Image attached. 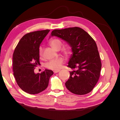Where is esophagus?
I'll list each match as a JSON object with an SVG mask.
<instances>
[{"label":"esophagus","mask_w":120,"mask_h":120,"mask_svg":"<svg viewBox=\"0 0 120 120\" xmlns=\"http://www.w3.org/2000/svg\"><path fill=\"white\" fill-rule=\"evenodd\" d=\"M59 71H60V70H57V71H53L54 74H56V73H57V72H59Z\"/></svg>","instance_id":"34e87169"}]
</instances>
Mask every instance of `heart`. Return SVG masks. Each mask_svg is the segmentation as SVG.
<instances>
[{"label":"heart","instance_id":"heart-1","mask_svg":"<svg viewBox=\"0 0 120 120\" xmlns=\"http://www.w3.org/2000/svg\"><path fill=\"white\" fill-rule=\"evenodd\" d=\"M50 44L53 48L55 49L59 50L60 49L62 45V42L59 38H53L50 41ZM64 53L66 55H68L71 53L70 47L68 45H65L63 49ZM43 48L41 46H40L38 48V56L40 59L43 58ZM64 63V60L62 57H59L56 59L50 60L45 64V67L50 70H58L61 68V66Z\"/></svg>","mask_w":120,"mask_h":120}]
</instances>
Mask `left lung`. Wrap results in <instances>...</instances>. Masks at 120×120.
Instances as JSON below:
<instances>
[{
  "label": "left lung",
  "instance_id": "8db88e82",
  "mask_svg": "<svg viewBox=\"0 0 120 120\" xmlns=\"http://www.w3.org/2000/svg\"><path fill=\"white\" fill-rule=\"evenodd\" d=\"M51 34L66 41L71 47L72 54L68 67L73 71L65 83L67 88L79 95L91 92L99 80L101 67L95 41L79 27L54 30Z\"/></svg>",
  "mask_w": 120,
  "mask_h": 120
}]
</instances>
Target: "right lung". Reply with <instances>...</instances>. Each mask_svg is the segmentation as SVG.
Instances as JSON below:
<instances>
[{"label":"right lung","instance_id":"obj_1","mask_svg":"<svg viewBox=\"0 0 120 120\" xmlns=\"http://www.w3.org/2000/svg\"><path fill=\"white\" fill-rule=\"evenodd\" d=\"M50 30L30 32L20 39L13 54V75L17 85L24 92L37 94L42 92L49 85L53 72L45 70L35 74V67L40 64L38 48Z\"/></svg>","mask_w":120,"mask_h":120}]
</instances>
